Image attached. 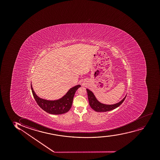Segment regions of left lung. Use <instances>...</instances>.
<instances>
[{"label": "left lung", "instance_id": "left-lung-1", "mask_svg": "<svg viewBox=\"0 0 160 160\" xmlns=\"http://www.w3.org/2000/svg\"><path fill=\"white\" fill-rule=\"evenodd\" d=\"M87 91L90 107L94 110H95L97 112H106L118 108V107H119L123 102V101H124L125 98L127 97L126 95L125 97L121 101L116 103L112 104V105H107L98 101L97 99L96 98L95 95L91 90L87 88Z\"/></svg>", "mask_w": 160, "mask_h": 160}]
</instances>
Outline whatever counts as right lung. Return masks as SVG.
<instances>
[{
    "label": "right lung",
    "instance_id": "add662e5",
    "mask_svg": "<svg viewBox=\"0 0 160 160\" xmlns=\"http://www.w3.org/2000/svg\"><path fill=\"white\" fill-rule=\"evenodd\" d=\"M81 87V85H76L68 90L62 97L59 99L50 100L42 99L37 96L31 83V91L37 104L46 112L53 115L64 114L70 110L76 91Z\"/></svg>",
    "mask_w": 160,
    "mask_h": 160
}]
</instances>
